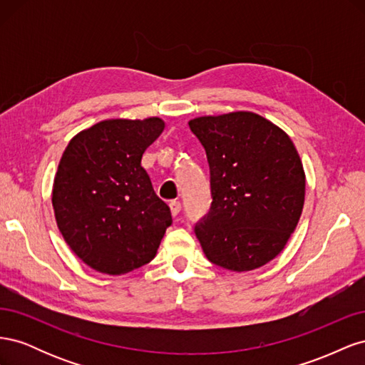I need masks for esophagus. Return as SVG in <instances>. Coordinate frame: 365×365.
I'll return each mask as SVG.
<instances>
[{
    "mask_svg": "<svg viewBox=\"0 0 365 365\" xmlns=\"http://www.w3.org/2000/svg\"><path fill=\"white\" fill-rule=\"evenodd\" d=\"M181 207H182V205H181L180 201H172V202H170V212H172V215H173V216L180 215Z\"/></svg>",
    "mask_w": 365,
    "mask_h": 365,
    "instance_id": "34e87169",
    "label": "esophagus"
}]
</instances>
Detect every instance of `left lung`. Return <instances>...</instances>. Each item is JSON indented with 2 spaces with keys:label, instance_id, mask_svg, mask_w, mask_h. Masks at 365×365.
Wrapping results in <instances>:
<instances>
[{
  "label": "left lung",
  "instance_id": "8db88e82",
  "mask_svg": "<svg viewBox=\"0 0 365 365\" xmlns=\"http://www.w3.org/2000/svg\"><path fill=\"white\" fill-rule=\"evenodd\" d=\"M189 126L210 168L212 205L195 225L207 259L236 272L263 267L302 216L306 178L294 143L245 111L197 117Z\"/></svg>",
  "mask_w": 365,
  "mask_h": 365
}]
</instances>
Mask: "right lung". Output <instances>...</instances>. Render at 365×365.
Segmentation results:
<instances>
[{"instance_id": "right-lung-1", "label": "right lung", "mask_w": 365, "mask_h": 365, "mask_svg": "<svg viewBox=\"0 0 365 365\" xmlns=\"http://www.w3.org/2000/svg\"><path fill=\"white\" fill-rule=\"evenodd\" d=\"M164 129L158 117L105 120L77 134L53 184V208L65 242L88 267L125 274L155 257L172 225L141 157Z\"/></svg>"}]
</instances>
